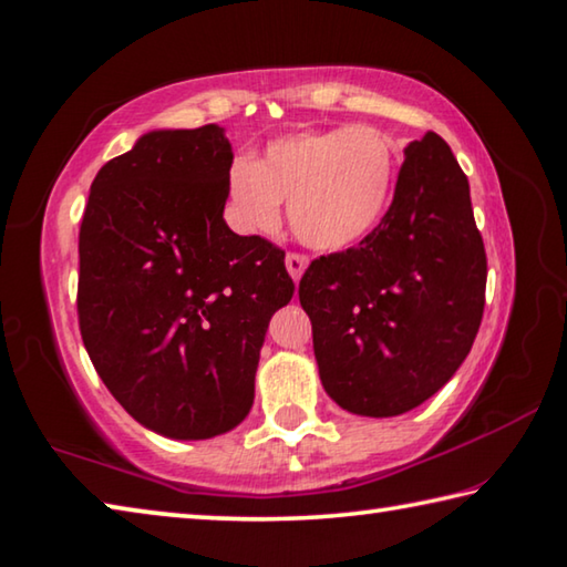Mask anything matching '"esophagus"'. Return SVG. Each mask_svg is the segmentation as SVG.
Returning a JSON list of instances; mask_svg holds the SVG:
<instances>
[{
  "label": "esophagus",
  "mask_w": 567,
  "mask_h": 567,
  "mask_svg": "<svg viewBox=\"0 0 567 567\" xmlns=\"http://www.w3.org/2000/svg\"><path fill=\"white\" fill-rule=\"evenodd\" d=\"M306 268H309V258H306V256H301V254L286 256V271H289L293 281H299Z\"/></svg>",
  "instance_id": "1"
}]
</instances>
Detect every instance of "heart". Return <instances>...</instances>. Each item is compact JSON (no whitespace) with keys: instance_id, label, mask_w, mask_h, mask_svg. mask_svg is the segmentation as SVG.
<instances>
[{"instance_id":"b5f03b06","label":"heart","mask_w":567,"mask_h":567,"mask_svg":"<svg viewBox=\"0 0 567 567\" xmlns=\"http://www.w3.org/2000/svg\"><path fill=\"white\" fill-rule=\"evenodd\" d=\"M396 171V145L382 130H296L266 143L258 161L230 163L228 220L240 234H271L281 200H289L296 238L337 254L374 234L392 203Z\"/></svg>"}]
</instances>
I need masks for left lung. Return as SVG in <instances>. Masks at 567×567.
<instances>
[{"instance_id": "8db88e82", "label": "left lung", "mask_w": 567, "mask_h": 567, "mask_svg": "<svg viewBox=\"0 0 567 567\" xmlns=\"http://www.w3.org/2000/svg\"><path fill=\"white\" fill-rule=\"evenodd\" d=\"M487 258L470 183L440 135L404 147L394 200L359 246L299 284L321 384L341 410L396 416L450 382L485 309Z\"/></svg>"}]
</instances>
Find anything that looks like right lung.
Instances as JSON below:
<instances>
[{
    "mask_svg": "<svg viewBox=\"0 0 567 567\" xmlns=\"http://www.w3.org/2000/svg\"><path fill=\"white\" fill-rule=\"evenodd\" d=\"M230 163L220 125L151 130L102 165L80 226L87 354L123 410L171 440L246 420L268 321L293 296L284 250L223 220Z\"/></svg>",
    "mask_w": 567,
    "mask_h": 567,
    "instance_id": "add662e5",
    "label": "right lung"
}]
</instances>
